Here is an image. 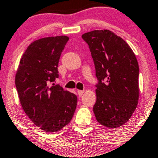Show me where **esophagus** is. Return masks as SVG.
Segmentation results:
<instances>
[{
    "instance_id": "esophagus-1",
    "label": "esophagus",
    "mask_w": 158,
    "mask_h": 158,
    "mask_svg": "<svg viewBox=\"0 0 158 158\" xmlns=\"http://www.w3.org/2000/svg\"><path fill=\"white\" fill-rule=\"evenodd\" d=\"M77 95H78V96L79 97H81V95H83V93H84V91H83V90H77Z\"/></svg>"
}]
</instances>
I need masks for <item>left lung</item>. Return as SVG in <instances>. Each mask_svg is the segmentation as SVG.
Returning a JSON list of instances; mask_svg holds the SVG:
<instances>
[{
  "label": "left lung",
  "mask_w": 158,
  "mask_h": 158,
  "mask_svg": "<svg viewBox=\"0 0 158 158\" xmlns=\"http://www.w3.org/2000/svg\"><path fill=\"white\" fill-rule=\"evenodd\" d=\"M82 38L89 48L98 79L95 118L110 128L122 126L132 116L139 99L135 54L125 40L108 30L89 32Z\"/></svg>",
  "instance_id": "obj_1"
}]
</instances>
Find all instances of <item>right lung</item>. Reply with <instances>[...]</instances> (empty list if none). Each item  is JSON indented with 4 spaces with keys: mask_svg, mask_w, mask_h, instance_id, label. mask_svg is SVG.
I'll use <instances>...</instances> for the list:
<instances>
[{
    "mask_svg": "<svg viewBox=\"0 0 158 158\" xmlns=\"http://www.w3.org/2000/svg\"><path fill=\"white\" fill-rule=\"evenodd\" d=\"M68 41V36H58L32 42L22 55L15 75L23 110L46 132H56L68 125L77 107L76 95L59 84L48 86L59 77L58 63Z\"/></svg>",
    "mask_w": 158,
    "mask_h": 158,
    "instance_id": "1",
    "label": "right lung"
}]
</instances>
